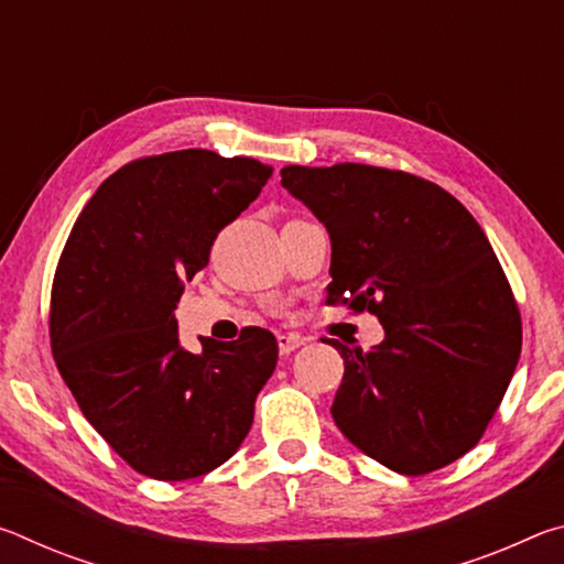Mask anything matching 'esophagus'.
<instances>
[{"instance_id":"1","label":"esophagus","mask_w":564,"mask_h":564,"mask_svg":"<svg viewBox=\"0 0 564 564\" xmlns=\"http://www.w3.org/2000/svg\"><path fill=\"white\" fill-rule=\"evenodd\" d=\"M303 338L301 336H295V333H289V336H279V350H281V356H289V352H293L295 348H301L303 346Z\"/></svg>"}]
</instances>
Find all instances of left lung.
I'll use <instances>...</instances> for the list:
<instances>
[{"label":"left lung","instance_id":"8db88e82","mask_svg":"<svg viewBox=\"0 0 564 564\" xmlns=\"http://www.w3.org/2000/svg\"><path fill=\"white\" fill-rule=\"evenodd\" d=\"M281 186L326 226L328 303L380 321L346 366L330 415L400 475L451 465L480 441L518 368V303L488 236L431 181L366 164L283 166Z\"/></svg>","mask_w":564,"mask_h":564}]
</instances>
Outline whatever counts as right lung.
<instances>
[{
	"instance_id": "obj_1",
	"label": "right lung",
	"mask_w": 564,
	"mask_h": 564,
	"mask_svg": "<svg viewBox=\"0 0 564 564\" xmlns=\"http://www.w3.org/2000/svg\"><path fill=\"white\" fill-rule=\"evenodd\" d=\"M273 166L184 149L139 159L76 218L52 289L56 368L97 433L133 470L188 480L246 441L279 360L265 328L178 340L174 311L214 238L261 194Z\"/></svg>"
}]
</instances>
